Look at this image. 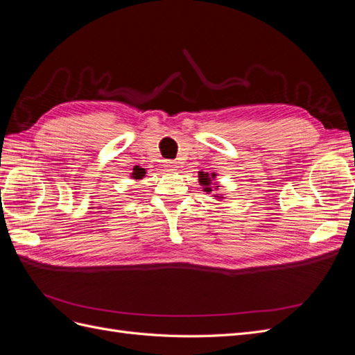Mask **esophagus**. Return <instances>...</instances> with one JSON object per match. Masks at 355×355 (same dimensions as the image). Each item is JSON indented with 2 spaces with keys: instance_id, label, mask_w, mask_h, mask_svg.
<instances>
[{
  "instance_id": "1",
  "label": "esophagus",
  "mask_w": 355,
  "mask_h": 355,
  "mask_svg": "<svg viewBox=\"0 0 355 355\" xmlns=\"http://www.w3.org/2000/svg\"><path fill=\"white\" fill-rule=\"evenodd\" d=\"M164 167L167 168V171H171V173H173V171H176V168H178V166H176L175 161H166Z\"/></svg>"
}]
</instances>
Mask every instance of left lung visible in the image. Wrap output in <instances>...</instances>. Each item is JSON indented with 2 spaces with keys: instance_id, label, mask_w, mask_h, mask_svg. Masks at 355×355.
I'll return each mask as SVG.
<instances>
[{
  "instance_id": "8db88e82",
  "label": "left lung",
  "mask_w": 355,
  "mask_h": 355,
  "mask_svg": "<svg viewBox=\"0 0 355 355\" xmlns=\"http://www.w3.org/2000/svg\"><path fill=\"white\" fill-rule=\"evenodd\" d=\"M198 178H200V184L204 187V191L207 192V194H210L211 192V180L216 178V175L214 173H211V175H209V173H204V171H200V175H198ZM216 189H218V187H216ZM214 197H218V198H223L222 196H219V194H216Z\"/></svg>"
}]
</instances>
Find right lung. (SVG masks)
<instances>
[{"label": "right lung", "instance_id": "add662e5", "mask_svg": "<svg viewBox=\"0 0 355 355\" xmlns=\"http://www.w3.org/2000/svg\"><path fill=\"white\" fill-rule=\"evenodd\" d=\"M145 168H142V167H139V166H136L135 168H133V173H132V178L133 179H136V180H141V179H144V176H145Z\"/></svg>", "mask_w": 355, "mask_h": 355}]
</instances>
